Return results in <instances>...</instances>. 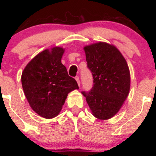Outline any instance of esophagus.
Here are the masks:
<instances>
[{"label":"esophagus","mask_w":156,"mask_h":156,"mask_svg":"<svg viewBox=\"0 0 156 156\" xmlns=\"http://www.w3.org/2000/svg\"><path fill=\"white\" fill-rule=\"evenodd\" d=\"M75 80L76 81V82H77L79 86H80V78H79V76H76Z\"/></svg>","instance_id":"esophagus-1"}]
</instances>
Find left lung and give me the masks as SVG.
Segmentation results:
<instances>
[{
  "label": "left lung",
  "mask_w": 156,
  "mask_h": 156,
  "mask_svg": "<svg viewBox=\"0 0 156 156\" xmlns=\"http://www.w3.org/2000/svg\"><path fill=\"white\" fill-rule=\"evenodd\" d=\"M84 50L94 84L89 92L82 93L93 116L100 120H107L119 112L129 94V66L113 44L99 42L86 45Z\"/></svg>",
  "instance_id": "left-lung-1"
}]
</instances>
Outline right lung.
<instances>
[{
  "mask_svg": "<svg viewBox=\"0 0 156 156\" xmlns=\"http://www.w3.org/2000/svg\"><path fill=\"white\" fill-rule=\"evenodd\" d=\"M65 49L54 47L37 54L21 76L25 96L34 112L45 119L57 116L70 91L78 89L61 59Z\"/></svg>",
  "mask_w": 156,
  "mask_h": 156,
  "instance_id": "obj_1",
  "label": "right lung"
}]
</instances>
